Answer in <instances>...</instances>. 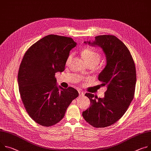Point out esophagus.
Listing matches in <instances>:
<instances>
[{"mask_svg":"<svg viewBox=\"0 0 151 151\" xmlns=\"http://www.w3.org/2000/svg\"><path fill=\"white\" fill-rule=\"evenodd\" d=\"M78 93H79V94L80 96H83L84 95V93L83 90H79Z\"/></svg>","mask_w":151,"mask_h":151,"instance_id":"1","label":"esophagus"}]
</instances>
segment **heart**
<instances>
[{
    "mask_svg": "<svg viewBox=\"0 0 151 151\" xmlns=\"http://www.w3.org/2000/svg\"><path fill=\"white\" fill-rule=\"evenodd\" d=\"M81 54L88 64H98L101 59V54L93 47H87L82 50ZM73 57V53H70L66 60V64H69Z\"/></svg>",
    "mask_w": 151,
    "mask_h": 151,
    "instance_id": "b5f03b06",
    "label": "heart"
}]
</instances>
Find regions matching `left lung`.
Listing matches in <instances>:
<instances>
[{
	"mask_svg": "<svg viewBox=\"0 0 151 151\" xmlns=\"http://www.w3.org/2000/svg\"><path fill=\"white\" fill-rule=\"evenodd\" d=\"M93 46L101 47L105 54L106 64L99 73L101 87H105L104 98L93 94L85 95L91 105L83 111L87 122L95 128H104L117 122L125 113L132 102L136 84L134 61L125 45L116 36L103 35L95 37L94 42H87Z\"/></svg>",
	"mask_w": 151,
	"mask_h": 151,
	"instance_id": "1",
	"label": "left lung"
}]
</instances>
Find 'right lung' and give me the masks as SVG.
Wrapping results in <instances>:
<instances>
[{
  "label": "right lung",
  "instance_id": "1",
  "mask_svg": "<svg viewBox=\"0 0 151 151\" xmlns=\"http://www.w3.org/2000/svg\"><path fill=\"white\" fill-rule=\"evenodd\" d=\"M76 43L70 37L49 35L26 52L18 73L20 97L26 111L38 124L50 127L64 117L79 93L57 85L55 73L64 70L66 60Z\"/></svg>",
  "mask_w": 151,
  "mask_h": 151
}]
</instances>
